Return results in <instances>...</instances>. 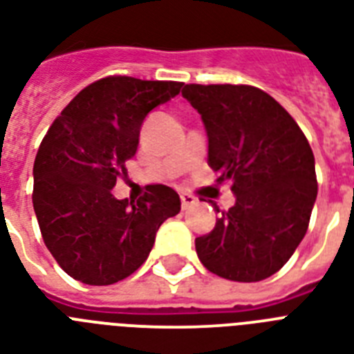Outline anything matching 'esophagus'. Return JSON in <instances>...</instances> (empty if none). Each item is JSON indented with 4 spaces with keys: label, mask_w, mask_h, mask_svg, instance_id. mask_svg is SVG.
Here are the masks:
<instances>
[{
    "label": "esophagus",
    "mask_w": 354,
    "mask_h": 354,
    "mask_svg": "<svg viewBox=\"0 0 354 354\" xmlns=\"http://www.w3.org/2000/svg\"><path fill=\"white\" fill-rule=\"evenodd\" d=\"M182 207L183 209H189V207H192L194 203H196V198L192 196V194H187V192H183L182 196Z\"/></svg>",
    "instance_id": "1"
}]
</instances>
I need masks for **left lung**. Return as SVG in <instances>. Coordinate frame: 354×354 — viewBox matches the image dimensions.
Wrapping results in <instances>:
<instances>
[{
  "label": "left lung",
  "mask_w": 354,
  "mask_h": 354,
  "mask_svg": "<svg viewBox=\"0 0 354 354\" xmlns=\"http://www.w3.org/2000/svg\"><path fill=\"white\" fill-rule=\"evenodd\" d=\"M182 94L205 125L209 167L218 182L231 180L236 196L214 229L196 238L198 258L227 280H266L306 236L318 192L311 145L291 114L257 87L191 83Z\"/></svg>",
  "instance_id": "1"
}]
</instances>
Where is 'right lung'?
Here are the masks:
<instances>
[{"label": "right lung", "instance_id": "right-lung-1", "mask_svg": "<svg viewBox=\"0 0 354 354\" xmlns=\"http://www.w3.org/2000/svg\"><path fill=\"white\" fill-rule=\"evenodd\" d=\"M180 82L107 76L91 83L54 120L34 162L32 203L43 242L63 271L87 286L131 277L154 245L180 196L149 185L136 202L112 187L136 154L149 112L180 93Z\"/></svg>", "mask_w": 354, "mask_h": 354}]
</instances>
